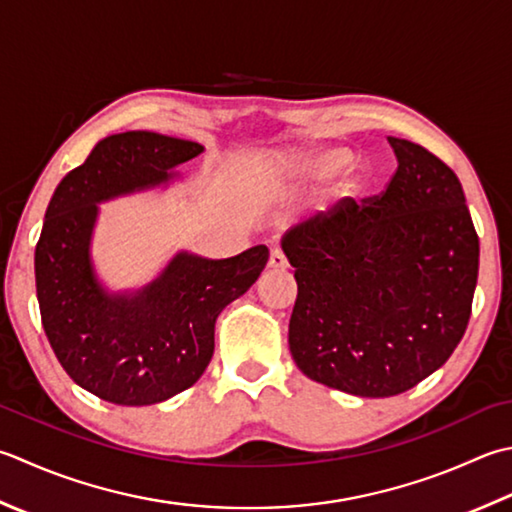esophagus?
Returning a JSON list of instances; mask_svg holds the SVG:
<instances>
[{
  "instance_id": "obj_1",
  "label": "esophagus",
  "mask_w": 512,
  "mask_h": 512,
  "mask_svg": "<svg viewBox=\"0 0 512 512\" xmlns=\"http://www.w3.org/2000/svg\"><path fill=\"white\" fill-rule=\"evenodd\" d=\"M288 266V262H286V257L279 253V250H273V253H270V257H268V268H273V270H284Z\"/></svg>"
}]
</instances>
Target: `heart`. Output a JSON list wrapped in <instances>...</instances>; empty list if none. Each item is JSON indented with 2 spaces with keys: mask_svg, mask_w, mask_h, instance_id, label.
<instances>
[{
  "mask_svg": "<svg viewBox=\"0 0 512 512\" xmlns=\"http://www.w3.org/2000/svg\"><path fill=\"white\" fill-rule=\"evenodd\" d=\"M350 162H353V153L346 146H319L308 150L304 155H297L290 159V166H295L297 173H304L310 179L324 182V179L335 177L339 170H344ZM370 186V173L368 168L357 166L350 170L344 177V182L339 184L337 195L339 199H357L364 190ZM284 186H270V193H282Z\"/></svg>",
  "mask_w": 512,
  "mask_h": 512,
  "instance_id": "1",
  "label": "heart"
}]
</instances>
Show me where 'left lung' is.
Masks as SVG:
<instances>
[{"label": "left lung", "mask_w": 512, "mask_h": 512, "mask_svg": "<svg viewBox=\"0 0 512 512\" xmlns=\"http://www.w3.org/2000/svg\"><path fill=\"white\" fill-rule=\"evenodd\" d=\"M388 144L397 170L382 195L342 199L282 237L297 279L290 355L313 382L359 397L399 395L446 364L479 270L457 175L424 146Z\"/></svg>", "instance_id": "8db88e82"}]
</instances>
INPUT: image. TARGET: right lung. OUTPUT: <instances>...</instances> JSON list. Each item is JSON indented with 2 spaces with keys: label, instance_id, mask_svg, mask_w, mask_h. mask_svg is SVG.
I'll use <instances>...</instances> for the list:
<instances>
[{
  "label": "right lung",
  "instance_id": "obj_1",
  "mask_svg": "<svg viewBox=\"0 0 512 512\" xmlns=\"http://www.w3.org/2000/svg\"><path fill=\"white\" fill-rule=\"evenodd\" d=\"M190 139L150 130L108 135L70 170L46 208L35 248L46 337L77 386L119 406L166 402L193 386L213 357L222 310L257 282L268 248L228 259L179 250L142 288L110 290L90 255L99 204L168 186L202 153Z\"/></svg>",
  "mask_w": 512,
  "mask_h": 512
}]
</instances>
